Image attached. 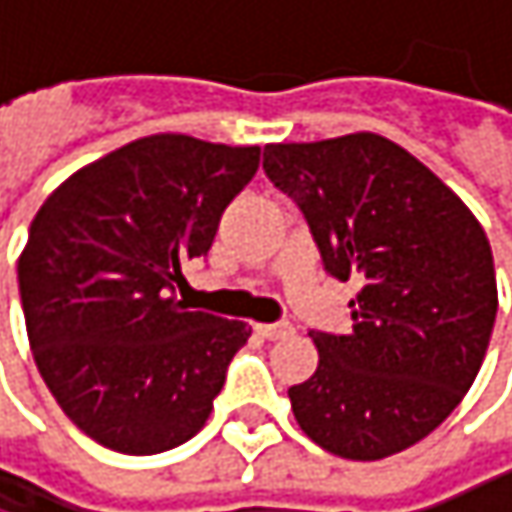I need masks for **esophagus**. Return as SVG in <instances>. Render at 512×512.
<instances>
[{"instance_id": "1", "label": "esophagus", "mask_w": 512, "mask_h": 512, "mask_svg": "<svg viewBox=\"0 0 512 512\" xmlns=\"http://www.w3.org/2000/svg\"><path fill=\"white\" fill-rule=\"evenodd\" d=\"M254 333H258L261 339L279 342V339L294 336V327H291V324H258V327H254Z\"/></svg>"}]
</instances>
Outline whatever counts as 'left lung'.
<instances>
[{
	"label": "left lung",
	"instance_id": "left-lung-1",
	"mask_svg": "<svg viewBox=\"0 0 512 512\" xmlns=\"http://www.w3.org/2000/svg\"><path fill=\"white\" fill-rule=\"evenodd\" d=\"M264 170L303 209L324 270L360 282L354 330L312 333L318 369L288 390L300 429L354 462L414 447L471 390L492 339L486 230L423 161L372 131L267 143Z\"/></svg>",
	"mask_w": 512,
	"mask_h": 512
}]
</instances>
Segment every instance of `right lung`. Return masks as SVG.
I'll return each mask as SVG.
<instances>
[{
  "label": "right lung",
  "mask_w": 512,
  "mask_h": 512,
  "mask_svg": "<svg viewBox=\"0 0 512 512\" xmlns=\"http://www.w3.org/2000/svg\"><path fill=\"white\" fill-rule=\"evenodd\" d=\"M258 164L261 146L149 134L71 173L35 212L17 261L29 348L101 447L152 456L209 420L251 327L188 312L173 288Z\"/></svg>",
  "instance_id": "obj_1"
}]
</instances>
